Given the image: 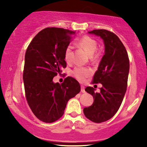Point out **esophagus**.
<instances>
[{"label":"esophagus","instance_id":"1","mask_svg":"<svg viewBox=\"0 0 147 147\" xmlns=\"http://www.w3.org/2000/svg\"><path fill=\"white\" fill-rule=\"evenodd\" d=\"M81 92H82V93H85L86 91H85V87L83 86H81Z\"/></svg>","mask_w":147,"mask_h":147}]
</instances>
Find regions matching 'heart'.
<instances>
[{"mask_svg":"<svg viewBox=\"0 0 147 147\" xmlns=\"http://www.w3.org/2000/svg\"><path fill=\"white\" fill-rule=\"evenodd\" d=\"M78 44L80 47L85 50L88 55L90 56V59L92 61H96L99 58V53H96V49L98 47V43L95 39L88 35H84L78 40ZM73 57V46L69 44L65 47L64 51V59L67 63L71 61ZM92 71L89 68L77 67L73 70L72 74L74 77L78 81L84 82L88 77H89Z\"/></svg>","mask_w":147,"mask_h":147,"instance_id":"obj_1","label":"heart"}]
</instances>
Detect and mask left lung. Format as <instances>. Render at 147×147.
Returning <instances> with one entry per match:
<instances>
[{"instance_id":"left-lung-1","label":"left lung","mask_w":147,"mask_h":147,"mask_svg":"<svg viewBox=\"0 0 147 147\" xmlns=\"http://www.w3.org/2000/svg\"><path fill=\"white\" fill-rule=\"evenodd\" d=\"M89 33L100 36L104 40L105 53L92 82L101 84L102 87L99 93H95L93 87L86 88L94 101L89 107L84 108V114L91 121L100 123L113 117L121 105L127 88L129 59L123 43L114 33L95 29Z\"/></svg>"}]
</instances>
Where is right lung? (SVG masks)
Masks as SVG:
<instances>
[{
	"mask_svg": "<svg viewBox=\"0 0 147 147\" xmlns=\"http://www.w3.org/2000/svg\"><path fill=\"white\" fill-rule=\"evenodd\" d=\"M75 32L47 27L39 32L28 46L25 56L23 81L26 99L33 113L45 123L63 116L68 100L81 88L77 80L68 76L62 84L53 78L66 67L64 51Z\"/></svg>",
	"mask_w": 147,
	"mask_h": 147,
	"instance_id": "add662e5",
	"label": "right lung"
}]
</instances>
